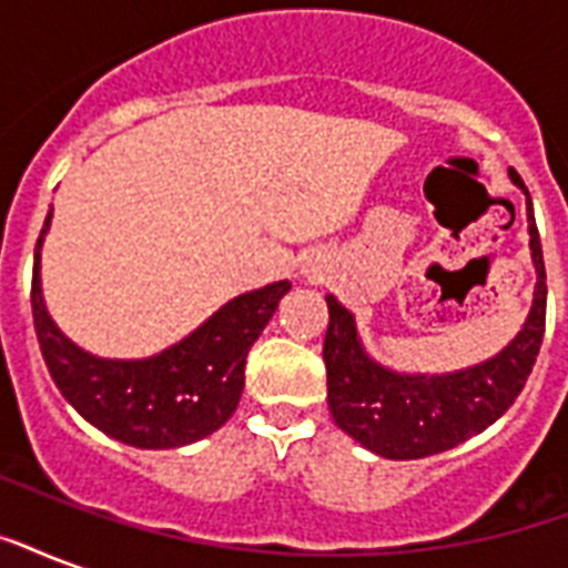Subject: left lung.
I'll return each instance as SVG.
<instances>
[{
    "label": "left lung",
    "mask_w": 568,
    "mask_h": 568,
    "mask_svg": "<svg viewBox=\"0 0 568 568\" xmlns=\"http://www.w3.org/2000/svg\"><path fill=\"white\" fill-rule=\"evenodd\" d=\"M528 196L530 258L537 267L534 303L510 345L484 363L445 374H406L379 365L363 347L354 315L327 294V404L333 422L363 448L386 459H422L457 448L501 418L525 388L546 333V265Z\"/></svg>",
    "instance_id": "8db88e82"
}]
</instances>
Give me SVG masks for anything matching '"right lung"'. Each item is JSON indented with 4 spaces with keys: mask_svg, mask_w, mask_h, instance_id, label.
<instances>
[{
    "mask_svg": "<svg viewBox=\"0 0 568 568\" xmlns=\"http://www.w3.org/2000/svg\"><path fill=\"white\" fill-rule=\"evenodd\" d=\"M52 226L49 209L31 274V315L40 354L67 404L111 439L132 448H182L221 430L244 392L253 342L274 318L292 283L280 280L223 303L194 333L144 359L88 354L58 329L43 301L40 250Z\"/></svg>",
    "mask_w": 568,
    "mask_h": 568,
    "instance_id": "right-lung-1",
    "label": "right lung"
}]
</instances>
